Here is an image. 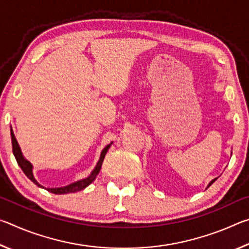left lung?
I'll return each instance as SVG.
<instances>
[{
  "label": "left lung",
  "mask_w": 249,
  "mask_h": 249,
  "mask_svg": "<svg viewBox=\"0 0 249 249\" xmlns=\"http://www.w3.org/2000/svg\"><path fill=\"white\" fill-rule=\"evenodd\" d=\"M215 180H216V178H215V179H213L212 181H211V182L209 183V187H210V185H211V184H212V183H213V182H214V181H215Z\"/></svg>",
  "instance_id": "left-lung-1"
}]
</instances>
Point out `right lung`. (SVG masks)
I'll return each mask as SVG.
<instances>
[{
  "label": "right lung",
  "mask_w": 249,
  "mask_h": 249,
  "mask_svg": "<svg viewBox=\"0 0 249 249\" xmlns=\"http://www.w3.org/2000/svg\"><path fill=\"white\" fill-rule=\"evenodd\" d=\"M11 140H12V147H13V154L15 156V159L16 161H18V166L20 167V169L23 170V172L25 175L27 176V178L29 180H32L34 183H35L36 185H38V187H43V185H40L37 181L35 180V178H34L33 176V166L31 165V162L28 161V160L25 159L23 157L22 155V151H20V148L18 146V141H16V138L14 136V133L13 130L11 129ZM109 146L111 145H107L105 148L102 150V153H101V157L99 159V162L98 165H96V167L94 168V170L92 171V174L88 177V178L86 179H82L80 181H77V182L74 183H71L69 185H66V187H60V188H47L46 190L52 192V193H54V195H65V193H73V192H78L80 190H82V189L87 188L88 185H89L91 182H93L95 177L98 176V174L101 170V167H102V162L104 160V157L105 155H107V151L108 150Z\"/></svg>",
  "instance_id": "right-lung-1"
}]
</instances>
